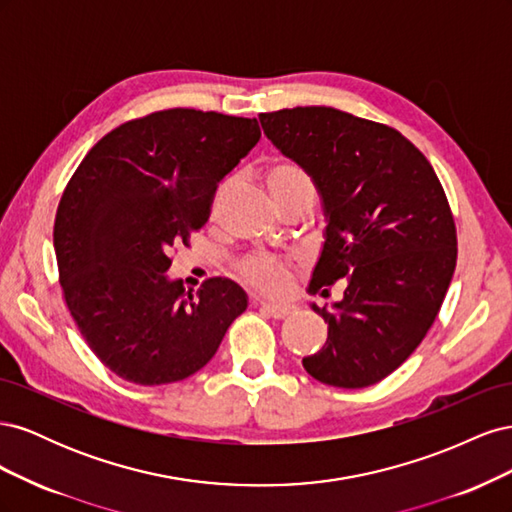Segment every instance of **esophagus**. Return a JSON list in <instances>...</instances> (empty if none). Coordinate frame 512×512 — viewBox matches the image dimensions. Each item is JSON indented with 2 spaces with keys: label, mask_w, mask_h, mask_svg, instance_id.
I'll return each mask as SVG.
<instances>
[{
  "label": "esophagus",
  "mask_w": 512,
  "mask_h": 512,
  "mask_svg": "<svg viewBox=\"0 0 512 512\" xmlns=\"http://www.w3.org/2000/svg\"><path fill=\"white\" fill-rule=\"evenodd\" d=\"M258 307L262 312L273 316V318H286L288 314L294 312V305H286V303H271V301H260Z\"/></svg>",
  "instance_id": "esophagus-1"
}]
</instances>
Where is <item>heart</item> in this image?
<instances>
[{
  "instance_id": "1",
  "label": "heart",
  "mask_w": 512,
  "mask_h": 512,
  "mask_svg": "<svg viewBox=\"0 0 512 512\" xmlns=\"http://www.w3.org/2000/svg\"><path fill=\"white\" fill-rule=\"evenodd\" d=\"M267 188L275 203L297 194H316L312 175L294 160H277L267 168ZM241 277L260 292L277 294L288 284L290 265L271 256H252L241 262Z\"/></svg>"
}]
</instances>
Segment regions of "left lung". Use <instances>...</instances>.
<instances>
[{
	"label": "left lung",
	"mask_w": 512,
	"mask_h": 512,
	"mask_svg": "<svg viewBox=\"0 0 512 512\" xmlns=\"http://www.w3.org/2000/svg\"><path fill=\"white\" fill-rule=\"evenodd\" d=\"M258 119L322 198L327 228L309 292L346 284L331 309L312 305L329 335L303 367L339 389L376 384L423 342L453 280L457 230L442 183L423 153L384 123L331 106Z\"/></svg>",
	"instance_id": "1"
}]
</instances>
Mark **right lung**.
Here are the masks:
<instances>
[{"instance_id":"right-lung-1","label":"right lung","mask_w":512,"mask_h":512,"mask_svg":"<svg viewBox=\"0 0 512 512\" xmlns=\"http://www.w3.org/2000/svg\"><path fill=\"white\" fill-rule=\"evenodd\" d=\"M258 141L256 119L168 108L121 123L76 168L53 228L59 284L87 346L119 378L185 380L245 312V290L226 277L192 294L166 271Z\"/></svg>"}]
</instances>
